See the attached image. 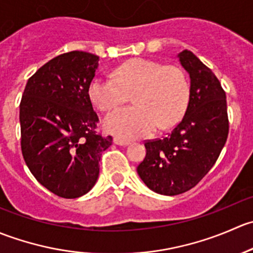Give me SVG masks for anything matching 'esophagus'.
I'll list each match as a JSON object with an SVG mask.
<instances>
[{
  "label": "esophagus",
  "instance_id": "1",
  "mask_svg": "<svg viewBox=\"0 0 253 253\" xmlns=\"http://www.w3.org/2000/svg\"><path fill=\"white\" fill-rule=\"evenodd\" d=\"M114 143H115V144H117V145H127V144H129L128 141H126V139H124V138H120V137H115Z\"/></svg>",
  "mask_w": 253,
  "mask_h": 253
}]
</instances>
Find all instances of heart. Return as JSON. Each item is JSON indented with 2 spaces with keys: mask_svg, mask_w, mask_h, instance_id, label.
<instances>
[{
  "mask_svg": "<svg viewBox=\"0 0 253 253\" xmlns=\"http://www.w3.org/2000/svg\"><path fill=\"white\" fill-rule=\"evenodd\" d=\"M88 95L98 110L106 112L132 95L134 106L112 111L104 119L106 131L121 138H141L158 129L171 128L185 114L190 83L177 66L133 58L114 71V78L95 77Z\"/></svg>",
  "mask_w": 253,
  "mask_h": 253,
  "instance_id": "b5f03b06",
  "label": "heart"
}]
</instances>
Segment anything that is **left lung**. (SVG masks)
I'll return each instance as SVG.
<instances>
[{
	"label": "left lung",
	"mask_w": 253,
	"mask_h": 253,
	"mask_svg": "<svg viewBox=\"0 0 253 253\" xmlns=\"http://www.w3.org/2000/svg\"><path fill=\"white\" fill-rule=\"evenodd\" d=\"M178 60L191 78L187 109L167 137L144 143L147 153L137 167L147 187L165 196L195 187L215 164L229 134L226 95L219 79L191 51L178 53Z\"/></svg>",
	"instance_id": "8db88e82"
}]
</instances>
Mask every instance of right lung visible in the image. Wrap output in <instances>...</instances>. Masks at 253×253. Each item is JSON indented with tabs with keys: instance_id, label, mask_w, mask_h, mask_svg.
Instances as JSON below:
<instances>
[{
	"instance_id": "right-lung-1",
	"label": "right lung",
	"mask_w": 253,
	"mask_h": 253,
	"mask_svg": "<svg viewBox=\"0 0 253 253\" xmlns=\"http://www.w3.org/2000/svg\"><path fill=\"white\" fill-rule=\"evenodd\" d=\"M99 56L71 51L50 60L28 79L20 100V147L33 176L50 192L78 198L93 188L101 153L112 137L96 132L88 86Z\"/></svg>"
}]
</instances>
